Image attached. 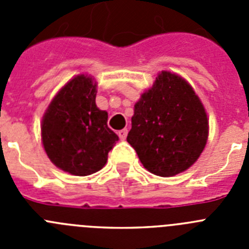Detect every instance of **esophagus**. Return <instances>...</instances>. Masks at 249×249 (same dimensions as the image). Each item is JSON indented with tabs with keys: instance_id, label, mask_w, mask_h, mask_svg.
<instances>
[{
	"instance_id": "1",
	"label": "esophagus",
	"mask_w": 249,
	"mask_h": 249,
	"mask_svg": "<svg viewBox=\"0 0 249 249\" xmlns=\"http://www.w3.org/2000/svg\"><path fill=\"white\" fill-rule=\"evenodd\" d=\"M127 133H128V131H127L126 128L121 129V131H118V137H120L121 141H124L127 137Z\"/></svg>"
}]
</instances>
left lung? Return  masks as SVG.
I'll return each mask as SVG.
<instances>
[{
	"mask_svg": "<svg viewBox=\"0 0 249 249\" xmlns=\"http://www.w3.org/2000/svg\"><path fill=\"white\" fill-rule=\"evenodd\" d=\"M207 140L208 118L192 86L176 73H158L136 102L127 136L141 163L153 175L173 177L198 160Z\"/></svg>",
	"mask_w": 249,
	"mask_h": 249,
	"instance_id": "obj_1",
	"label": "left lung"
}]
</instances>
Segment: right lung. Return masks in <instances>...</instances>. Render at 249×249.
<instances>
[{
	"label": "right lung",
	"mask_w": 249,
	"mask_h": 249,
	"mask_svg": "<svg viewBox=\"0 0 249 249\" xmlns=\"http://www.w3.org/2000/svg\"><path fill=\"white\" fill-rule=\"evenodd\" d=\"M97 83L78 74L51 101L41 124L43 148L51 162L73 176L105 167L118 136L108 128V113L96 106Z\"/></svg>",
	"instance_id": "obj_1"
}]
</instances>
